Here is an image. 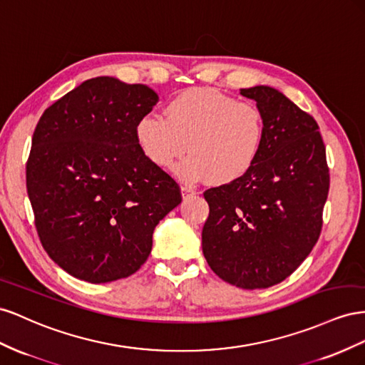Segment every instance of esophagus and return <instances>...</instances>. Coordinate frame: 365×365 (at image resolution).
<instances>
[{
    "instance_id": "1",
    "label": "esophagus",
    "mask_w": 365,
    "mask_h": 365,
    "mask_svg": "<svg viewBox=\"0 0 365 365\" xmlns=\"http://www.w3.org/2000/svg\"><path fill=\"white\" fill-rule=\"evenodd\" d=\"M182 194H183V199H186V197L194 195V194H195V190L192 188V186L185 185V186H182Z\"/></svg>"
}]
</instances>
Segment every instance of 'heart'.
Wrapping results in <instances>:
<instances>
[{"mask_svg":"<svg viewBox=\"0 0 365 365\" xmlns=\"http://www.w3.org/2000/svg\"><path fill=\"white\" fill-rule=\"evenodd\" d=\"M142 153L162 170L177 168L185 182L210 179L214 185L240 180L254 168L262 153L264 116L252 102L214 88H190L166 103L165 116L147 113L134 127Z\"/></svg>","mask_w":365,"mask_h":365,"instance_id":"obj_1","label":"heart"}]
</instances>
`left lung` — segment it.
Listing matches in <instances>:
<instances>
[{"instance_id":"8db88e82","label":"left lung","mask_w":365,"mask_h":365,"mask_svg":"<svg viewBox=\"0 0 365 365\" xmlns=\"http://www.w3.org/2000/svg\"><path fill=\"white\" fill-rule=\"evenodd\" d=\"M240 95L262 110L264 143L240 180L205 191L210 217L202 249L226 283L266 289L292 274L318 242L330 177L310 114L267 86L242 88Z\"/></svg>"}]
</instances>
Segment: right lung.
I'll return each instance as SVG.
<instances>
[{
    "mask_svg": "<svg viewBox=\"0 0 365 365\" xmlns=\"http://www.w3.org/2000/svg\"><path fill=\"white\" fill-rule=\"evenodd\" d=\"M158 101L147 86L99 76L36 125L27 194L43 247L71 277L99 284L133 275L151 252L154 227L182 202L179 185L134 136Z\"/></svg>",
    "mask_w": 365,
    "mask_h": 365,
    "instance_id": "obj_1",
    "label": "right lung"
}]
</instances>
